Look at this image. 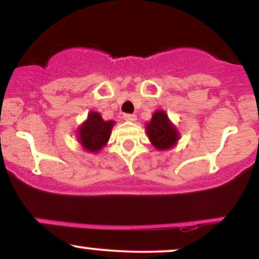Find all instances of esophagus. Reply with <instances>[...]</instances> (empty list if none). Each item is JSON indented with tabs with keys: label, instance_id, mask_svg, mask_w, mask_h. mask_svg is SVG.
Wrapping results in <instances>:
<instances>
[{
	"label": "esophagus",
	"instance_id": "34e87169",
	"mask_svg": "<svg viewBox=\"0 0 259 259\" xmlns=\"http://www.w3.org/2000/svg\"><path fill=\"white\" fill-rule=\"evenodd\" d=\"M124 120L126 121H135L136 120V115L135 114H124Z\"/></svg>",
	"mask_w": 259,
	"mask_h": 259
}]
</instances>
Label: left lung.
I'll use <instances>...</instances> for the list:
<instances>
[{"instance_id": "8db88e82", "label": "left lung", "mask_w": 259, "mask_h": 259, "mask_svg": "<svg viewBox=\"0 0 259 259\" xmlns=\"http://www.w3.org/2000/svg\"><path fill=\"white\" fill-rule=\"evenodd\" d=\"M146 133L151 144L157 150L164 151L174 147L179 140V132L174 124L169 120L164 111L153 113L152 119L146 124Z\"/></svg>"}]
</instances>
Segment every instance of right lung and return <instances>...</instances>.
<instances>
[{"instance_id":"add662e5","label":"right lung","mask_w":259,"mask_h":259,"mask_svg":"<svg viewBox=\"0 0 259 259\" xmlns=\"http://www.w3.org/2000/svg\"><path fill=\"white\" fill-rule=\"evenodd\" d=\"M113 120H103L100 113L90 112L82 125L78 129V141L88 152L97 153L106 146L111 136Z\"/></svg>"}]
</instances>
